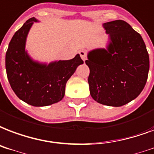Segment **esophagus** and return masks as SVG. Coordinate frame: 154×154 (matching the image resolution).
Segmentation results:
<instances>
[{
	"instance_id": "1",
	"label": "esophagus",
	"mask_w": 154,
	"mask_h": 154,
	"mask_svg": "<svg viewBox=\"0 0 154 154\" xmlns=\"http://www.w3.org/2000/svg\"><path fill=\"white\" fill-rule=\"evenodd\" d=\"M80 56H81V58L82 59L83 61H85L86 59H87V56H86V51H79Z\"/></svg>"
}]
</instances>
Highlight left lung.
<instances>
[{
  "label": "left lung",
  "instance_id": "obj_1",
  "mask_svg": "<svg viewBox=\"0 0 154 154\" xmlns=\"http://www.w3.org/2000/svg\"><path fill=\"white\" fill-rule=\"evenodd\" d=\"M106 48L89 51L90 95L96 102L121 106L137 98L147 82L149 57L141 35L123 20L103 23Z\"/></svg>",
  "mask_w": 154,
  "mask_h": 154
}]
</instances>
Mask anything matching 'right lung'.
Returning <instances> with one entry per match:
<instances>
[{"instance_id":"obj_1","label":"right lung","mask_w":154,"mask_h":154,"mask_svg":"<svg viewBox=\"0 0 154 154\" xmlns=\"http://www.w3.org/2000/svg\"><path fill=\"white\" fill-rule=\"evenodd\" d=\"M35 22V17L30 18L15 32L5 55V69L12 90L21 100L45 106L62 100L68 80L83 60L79 54L72 60L49 64L32 60L26 51V41Z\"/></svg>"}]
</instances>
